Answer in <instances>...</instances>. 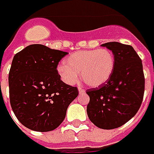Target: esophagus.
<instances>
[{
	"mask_svg": "<svg viewBox=\"0 0 154 154\" xmlns=\"http://www.w3.org/2000/svg\"><path fill=\"white\" fill-rule=\"evenodd\" d=\"M85 92V90L83 89H81V88H79V94H84V93Z\"/></svg>",
	"mask_w": 154,
	"mask_h": 154,
	"instance_id": "34e87169",
	"label": "esophagus"
}]
</instances>
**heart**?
I'll list each match as a JSON object with an SVG mask.
<instances>
[{
	"label": "heart",
	"mask_w": 154,
	"mask_h": 154,
	"mask_svg": "<svg viewBox=\"0 0 154 154\" xmlns=\"http://www.w3.org/2000/svg\"><path fill=\"white\" fill-rule=\"evenodd\" d=\"M115 58L106 49L79 51L65 59V64L57 66V73L66 84H77L81 77L86 85L99 87L107 83L114 71Z\"/></svg>",
	"instance_id": "1"
}]
</instances>
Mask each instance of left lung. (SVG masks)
I'll use <instances>...</instances> for the list:
<instances>
[{
    "instance_id": "obj_1",
    "label": "left lung",
    "mask_w": 154,
    "mask_h": 154,
    "mask_svg": "<svg viewBox=\"0 0 154 154\" xmlns=\"http://www.w3.org/2000/svg\"><path fill=\"white\" fill-rule=\"evenodd\" d=\"M101 46L114 53L115 67L108 82L87 90V114L98 128L113 129L137 114L143 98L145 79L141 59L131 45L108 42Z\"/></svg>"
}]
</instances>
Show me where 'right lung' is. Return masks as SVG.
<instances>
[{
	"mask_svg": "<svg viewBox=\"0 0 154 154\" xmlns=\"http://www.w3.org/2000/svg\"><path fill=\"white\" fill-rule=\"evenodd\" d=\"M67 54L35 44L15 54L8 79L10 102L25 127L51 131L65 119L68 106L79 94L57 73L59 62Z\"/></svg>",
	"mask_w": 154,
	"mask_h": 154,
	"instance_id": "add662e5",
	"label": "right lung"
}]
</instances>
